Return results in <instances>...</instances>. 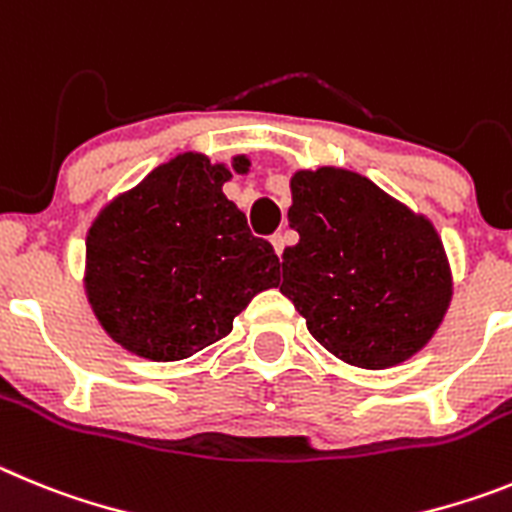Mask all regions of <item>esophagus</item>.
Instances as JSON below:
<instances>
[{
  "label": "esophagus",
  "instance_id": "34e87169",
  "mask_svg": "<svg viewBox=\"0 0 512 512\" xmlns=\"http://www.w3.org/2000/svg\"><path fill=\"white\" fill-rule=\"evenodd\" d=\"M270 242H273V247H275V252H278V257L283 255V250H285V237L283 234H273V239H270Z\"/></svg>",
  "mask_w": 512,
  "mask_h": 512
}]
</instances>
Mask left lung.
Listing matches in <instances>:
<instances>
[{"instance_id": "obj_1", "label": "left lung", "mask_w": 512, "mask_h": 512, "mask_svg": "<svg viewBox=\"0 0 512 512\" xmlns=\"http://www.w3.org/2000/svg\"><path fill=\"white\" fill-rule=\"evenodd\" d=\"M280 293L321 347L349 365L382 370L434 336L451 298L439 234L367 178L334 168L290 181Z\"/></svg>"}]
</instances>
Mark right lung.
Masks as SVG:
<instances>
[{
	"mask_svg": "<svg viewBox=\"0 0 512 512\" xmlns=\"http://www.w3.org/2000/svg\"><path fill=\"white\" fill-rule=\"evenodd\" d=\"M234 168L247 170V160ZM229 176L201 155H178L89 229L91 308L124 349L155 362L191 357L224 339L260 290L280 283L273 245L222 193Z\"/></svg>",
	"mask_w": 512,
	"mask_h": 512,
	"instance_id": "obj_1",
	"label": "right lung"
}]
</instances>
